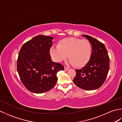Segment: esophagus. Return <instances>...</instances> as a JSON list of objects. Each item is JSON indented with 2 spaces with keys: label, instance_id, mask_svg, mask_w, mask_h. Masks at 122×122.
Masks as SVG:
<instances>
[{
  "label": "esophagus",
  "instance_id": "obj_1",
  "mask_svg": "<svg viewBox=\"0 0 122 122\" xmlns=\"http://www.w3.org/2000/svg\"><path fill=\"white\" fill-rule=\"evenodd\" d=\"M68 69H69V68H68V67L64 66V70H65V71H67Z\"/></svg>",
  "mask_w": 122,
  "mask_h": 122
}]
</instances>
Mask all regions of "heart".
<instances>
[{"label": "heart", "mask_w": 122, "mask_h": 122, "mask_svg": "<svg viewBox=\"0 0 122 122\" xmlns=\"http://www.w3.org/2000/svg\"><path fill=\"white\" fill-rule=\"evenodd\" d=\"M92 47L89 41L76 38H67L60 40L57 47H52L50 53L57 62L68 59L75 67L84 66L89 62L92 55Z\"/></svg>", "instance_id": "heart-1"}]
</instances>
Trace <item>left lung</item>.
Instances as JSON below:
<instances>
[{"instance_id": "8db88e82", "label": "left lung", "mask_w": 122, "mask_h": 122, "mask_svg": "<svg viewBox=\"0 0 122 122\" xmlns=\"http://www.w3.org/2000/svg\"><path fill=\"white\" fill-rule=\"evenodd\" d=\"M83 36L91 43L92 55L84 67L76 70L73 82L82 89L93 90L102 86L107 79L110 69V58L104 44L91 36Z\"/></svg>"}]
</instances>
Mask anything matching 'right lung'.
I'll return each mask as SVG.
<instances>
[{
  "instance_id": "add662e5",
  "label": "right lung",
  "mask_w": 122,
  "mask_h": 122,
  "mask_svg": "<svg viewBox=\"0 0 122 122\" xmlns=\"http://www.w3.org/2000/svg\"><path fill=\"white\" fill-rule=\"evenodd\" d=\"M53 37L39 35L24 44L18 54L17 71L22 84L35 93L49 91L55 86L57 73L64 66L52 61L50 50Z\"/></svg>"
}]
</instances>
